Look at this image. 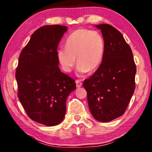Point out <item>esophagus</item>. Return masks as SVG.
Here are the masks:
<instances>
[{"label": "esophagus", "instance_id": "1", "mask_svg": "<svg viewBox=\"0 0 152 152\" xmlns=\"http://www.w3.org/2000/svg\"><path fill=\"white\" fill-rule=\"evenodd\" d=\"M76 87L77 88H80V87L82 86V82L78 80H76Z\"/></svg>", "mask_w": 152, "mask_h": 152}]
</instances>
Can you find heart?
I'll return each mask as SVG.
<instances>
[{
	"mask_svg": "<svg viewBox=\"0 0 152 152\" xmlns=\"http://www.w3.org/2000/svg\"><path fill=\"white\" fill-rule=\"evenodd\" d=\"M105 44L99 31L86 29L74 31L66 41V48L57 50V58L62 70L70 72L77 63L79 76L96 72L104 58ZM77 59H75V58Z\"/></svg>",
	"mask_w": 152,
	"mask_h": 152,
	"instance_id": "b5f03b06",
	"label": "heart"
}]
</instances>
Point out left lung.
Returning a JSON list of instances; mask_svg holds the SVG:
<instances>
[{
  "mask_svg": "<svg viewBox=\"0 0 152 152\" xmlns=\"http://www.w3.org/2000/svg\"><path fill=\"white\" fill-rule=\"evenodd\" d=\"M95 27L104 41V58L83 86L92 115L105 123L121 117L127 109L135 91L136 66L132 49L121 32L109 24Z\"/></svg>",
  "mask_w": 152,
  "mask_h": 152,
  "instance_id": "1",
  "label": "left lung"
}]
</instances>
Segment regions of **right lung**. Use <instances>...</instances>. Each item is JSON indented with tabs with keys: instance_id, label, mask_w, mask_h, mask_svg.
Masks as SVG:
<instances>
[{
	"instance_id": "obj_1",
	"label": "right lung",
	"mask_w": 152,
	"mask_h": 152,
	"mask_svg": "<svg viewBox=\"0 0 152 152\" xmlns=\"http://www.w3.org/2000/svg\"><path fill=\"white\" fill-rule=\"evenodd\" d=\"M67 27L45 25L33 33L16 70L18 97L28 116L46 126L62 121L75 81L60 71L57 48Z\"/></svg>"
}]
</instances>
